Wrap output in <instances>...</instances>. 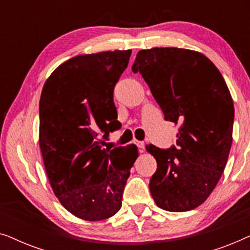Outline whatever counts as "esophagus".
I'll list each match as a JSON object with an SVG mask.
<instances>
[{"label":"esophagus","instance_id":"esophagus-1","mask_svg":"<svg viewBox=\"0 0 250 250\" xmlns=\"http://www.w3.org/2000/svg\"><path fill=\"white\" fill-rule=\"evenodd\" d=\"M135 145L136 146H138V148H140V149H145V142H143V141H135Z\"/></svg>","mask_w":250,"mask_h":250}]
</instances>
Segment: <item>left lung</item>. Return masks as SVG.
<instances>
[{"label": "left lung", "instance_id": "1", "mask_svg": "<svg viewBox=\"0 0 250 250\" xmlns=\"http://www.w3.org/2000/svg\"><path fill=\"white\" fill-rule=\"evenodd\" d=\"M132 70L142 75L165 121L180 125L176 146H146L157 162L153 200L168 211L194 209L213 192L230 153L234 107L228 85L203 53L179 47L139 51Z\"/></svg>", "mask_w": 250, "mask_h": 250}]
</instances>
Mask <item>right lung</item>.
<instances>
[{
  "label": "right lung",
  "instance_id": "right-lung-1",
  "mask_svg": "<svg viewBox=\"0 0 250 250\" xmlns=\"http://www.w3.org/2000/svg\"><path fill=\"white\" fill-rule=\"evenodd\" d=\"M131 53L71 58L50 75L41 94L40 148L47 177L61 205L85 221L105 220L121 209L139 156L135 145L104 148L109 133L122 126L114 88Z\"/></svg>",
  "mask_w": 250,
  "mask_h": 250
}]
</instances>
